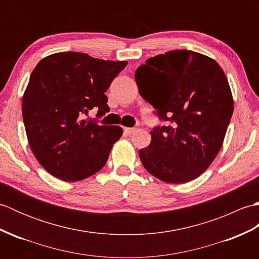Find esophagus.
<instances>
[{
    "label": "esophagus",
    "instance_id": "1",
    "mask_svg": "<svg viewBox=\"0 0 259 259\" xmlns=\"http://www.w3.org/2000/svg\"><path fill=\"white\" fill-rule=\"evenodd\" d=\"M123 131H124V134L125 135H128V136H130V135H133L135 131H136V128H123Z\"/></svg>",
    "mask_w": 259,
    "mask_h": 259
}]
</instances>
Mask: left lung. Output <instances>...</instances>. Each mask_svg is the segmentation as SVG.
<instances>
[{"mask_svg": "<svg viewBox=\"0 0 259 259\" xmlns=\"http://www.w3.org/2000/svg\"><path fill=\"white\" fill-rule=\"evenodd\" d=\"M140 96L166 125L150 133L139 150L148 172L169 184H185L205 172L223 146L234 111L225 72L198 52L175 50L148 59L136 70Z\"/></svg>", "mask_w": 259, "mask_h": 259, "instance_id": "8db88e82", "label": "left lung"}]
</instances>
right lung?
<instances>
[{
	"instance_id": "obj_1",
	"label": "right lung",
	"mask_w": 259,
	"mask_h": 259,
	"mask_svg": "<svg viewBox=\"0 0 259 259\" xmlns=\"http://www.w3.org/2000/svg\"><path fill=\"white\" fill-rule=\"evenodd\" d=\"M126 61H104L85 53L46 57L31 73L22 100V117L33 155L49 174L79 181L106 164L119 125H99L82 119L89 110L108 112L104 92Z\"/></svg>"
}]
</instances>
